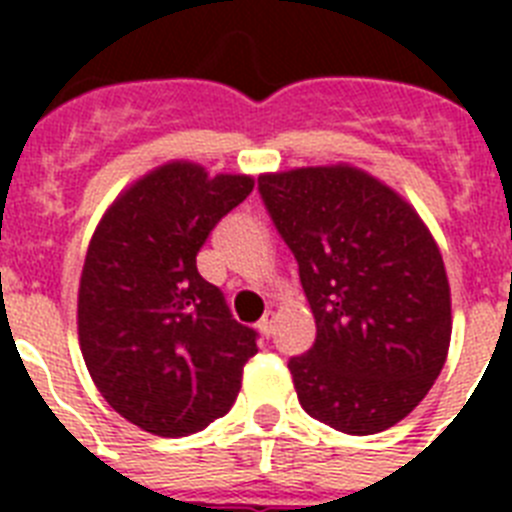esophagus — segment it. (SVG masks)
Here are the masks:
<instances>
[{"mask_svg": "<svg viewBox=\"0 0 512 512\" xmlns=\"http://www.w3.org/2000/svg\"><path fill=\"white\" fill-rule=\"evenodd\" d=\"M259 330H261V336H266V338L274 333V312L271 310L264 312V318L259 320Z\"/></svg>", "mask_w": 512, "mask_h": 512, "instance_id": "obj_1", "label": "esophagus"}]
</instances>
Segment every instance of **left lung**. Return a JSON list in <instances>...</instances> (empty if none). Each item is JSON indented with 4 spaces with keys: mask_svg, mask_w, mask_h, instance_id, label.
Here are the masks:
<instances>
[{
    "mask_svg": "<svg viewBox=\"0 0 512 512\" xmlns=\"http://www.w3.org/2000/svg\"><path fill=\"white\" fill-rule=\"evenodd\" d=\"M259 192L318 328L287 364L300 405L351 436L387 431L449 354L451 292L431 230L400 194L346 164L264 174Z\"/></svg>",
    "mask_w": 512,
    "mask_h": 512,
    "instance_id": "obj_1",
    "label": "left lung"
}]
</instances>
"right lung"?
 Here are the masks:
<instances>
[{
  "label": "right lung",
  "instance_id": "obj_1",
  "mask_svg": "<svg viewBox=\"0 0 512 512\" xmlns=\"http://www.w3.org/2000/svg\"><path fill=\"white\" fill-rule=\"evenodd\" d=\"M253 189L189 161L146 174L112 202L79 284V343L97 390L125 420L179 438L223 418L259 333L230 315L197 253Z\"/></svg>",
  "mask_w": 512,
  "mask_h": 512
}]
</instances>
